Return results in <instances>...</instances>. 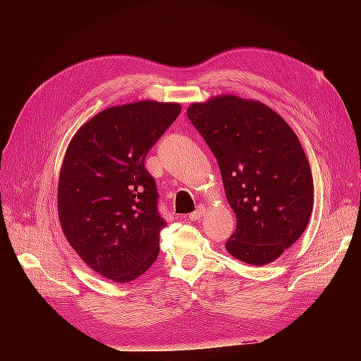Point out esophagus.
<instances>
[{
	"instance_id": "1",
	"label": "esophagus",
	"mask_w": 361,
	"mask_h": 361,
	"mask_svg": "<svg viewBox=\"0 0 361 361\" xmlns=\"http://www.w3.org/2000/svg\"><path fill=\"white\" fill-rule=\"evenodd\" d=\"M203 215H204V207L199 206L197 209L190 214V220L191 221H197V220H200V216H203Z\"/></svg>"
}]
</instances>
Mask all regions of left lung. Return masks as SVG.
<instances>
[{"label":"left lung","instance_id":"obj_1","mask_svg":"<svg viewBox=\"0 0 361 361\" xmlns=\"http://www.w3.org/2000/svg\"><path fill=\"white\" fill-rule=\"evenodd\" d=\"M187 116L216 158L236 214L227 251L250 265L276 260L312 214L313 178L298 137L265 104L232 94L192 104Z\"/></svg>","mask_w":361,"mask_h":361}]
</instances>
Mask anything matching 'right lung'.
Masks as SVG:
<instances>
[{"mask_svg": "<svg viewBox=\"0 0 361 361\" xmlns=\"http://www.w3.org/2000/svg\"><path fill=\"white\" fill-rule=\"evenodd\" d=\"M179 114L174 102L111 106L68 146L59 179L61 228L76 255L105 279L133 281L158 257L166 221L145 159Z\"/></svg>", "mask_w": 361, "mask_h": 361, "instance_id": "1", "label": "right lung"}]
</instances>
